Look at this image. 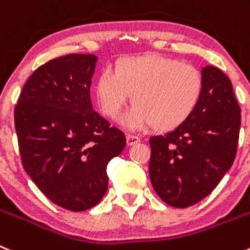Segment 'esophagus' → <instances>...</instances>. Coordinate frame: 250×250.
I'll use <instances>...</instances> for the list:
<instances>
[{
	"label": "esophagus",
	"mask_w": 250,
	"mask_h": 250,
	"mask_svg": "<svg viewBox=\"0 0 250 250\" xmlns=\"http://www.w3.org/2000/svg\"><path fill=\"white\" fill-rule=\"evenodd\" d=\"M127 144L128 146H133V144H137L141 142V138L138 136H133V134H127Z\"/></svg>",
	"instance_id": "34e87169"
}]
</instances>
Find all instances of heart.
<instances>
[{"label": "heart", "instance_id": "heart-1", "mask_svg": "<svg viewBox=\"0 0 250 250\" xmlns=\"http://www.w3.org/2000/svg\"><path fill=\"white\" fill-rule=\"evenodd\" d=\"M201 72L190 64L162 55L125 58L116 69L100 74L95 86L102 113L116 120L132 95V109L123 123L129 128L153 125L167 132L191 117L201 99Z\"/></svg>", "mask_w": 250, "mask_h": 250}]
</instances>
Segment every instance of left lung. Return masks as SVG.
Returning <instances> with one entry per match:
<instances>
[{
    "instance_id": "obj_1",
    "label": "left lung",
    "mask_w": 250,
    "mask_h": 250,
    "mask_svg": "<svg viewBox=\"0 0 250 250\" xmlns=\"http://www.w3.org/2000/svg\"><path fill=\"white\" fill-rule=\"evenodd\" d=\"M201 99L186 122L150 137L149 176L165 204L185 208L208 196L237 154L241 108L232 83L218 67L202 69Z\"/></svg>"
}]
</instances>
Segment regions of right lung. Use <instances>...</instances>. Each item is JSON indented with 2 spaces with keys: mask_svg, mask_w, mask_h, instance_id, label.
I'll use <instances>...</instances> for the list:
<instances>
[{
  "mask_svg": "<svg viewBox=\"0 0 250 250\" xmlns=\"http://www.w3.org/2000/svg\"><path fill=\"white\" fill-rule=\"evenodd\" d=\"M97 57L69 54L39 66L21 91L15 127L23 167L58 206H96L108 186L107 165L122 153L125 133L92 109Z\"/></svg>",
  "mask_w": 250,
  "mask_h": 250,
  "instance_id": "add662e5",
  "label": "right lung"
}]
</instances>
